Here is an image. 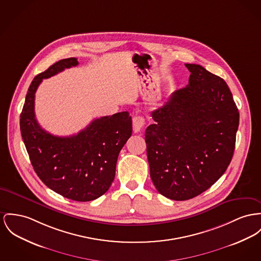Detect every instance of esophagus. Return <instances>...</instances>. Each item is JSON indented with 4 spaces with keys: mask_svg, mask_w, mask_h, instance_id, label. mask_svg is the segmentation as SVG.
Here are the masks:
<instances>
[{
    "mask_svg": "<svg viewBox=\"0 0 261 261\" xmlns=\"http://www.w3.org/2000/svg\"><path fill=\"white\" fill-rule=\"evenodd\" d=\"M144 125V118L141 116H137L133 119V128L135 133H139Z\"/></svg>",
    "mask_w": 261,
    "mask_h": 261,
    "instance_id": "1",
    "label": "esophagus"
}]
</instances>
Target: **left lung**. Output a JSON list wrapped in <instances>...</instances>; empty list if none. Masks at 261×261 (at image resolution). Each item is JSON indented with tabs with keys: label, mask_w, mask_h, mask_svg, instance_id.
Instances as JSON below:
<instances>
[{
	"label": "left lung",
	"mask_w": 261,
	"mask_h": 261,
	"mask_svg": "<svg viewBox=\"0 0 261 261\" xmlns=\"http://www.w3.org/2000/svg\"><path fill=\"white\" fill-rule=\"evenodd\" d=\"M186 87L151 113L145 130L150 177L157 191L185 201L206 191L233 155L240 113L221 77L198 64Z\"/></svg>",
	"instance_id": "1"
}]
</instances>
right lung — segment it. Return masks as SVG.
<instances>
[{
	"label": "right lung",
	"instance_id": "add662e5",
	"mask_svg": "<svg viewBox=\"0 0 261 261\" xmlns=\"http://www.w3.org/2000/svg\"><path fill=\"white\" fill-rule=\"evenodd\" d=\"M78 65L77 58L57 61L35 76L20 114V133L32 165L40 180L57 194L78 202L95 200L115 179L119 153L133 133L127 112L94 120L71 137H56L36 121L35 96L43 79Z\"/></svg>",
	"mask_w": 261,
	"mask_h": 261
}]
</instances>
